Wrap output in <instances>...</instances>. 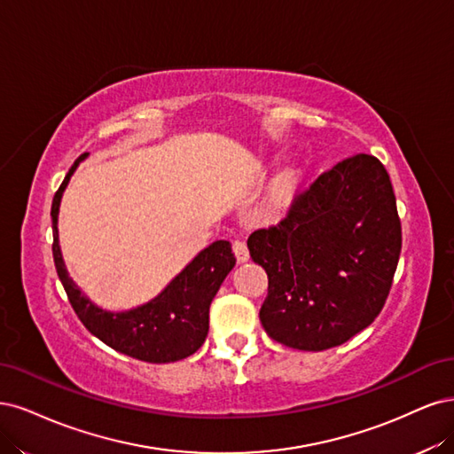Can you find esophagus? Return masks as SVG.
<instances>
[{"label":"esophagus","mask_w":454,"mask_h":454,"mask_svg":"<svg viewBox=\"0 0 454 454\" xmlns=\"http://www.w3.org/2000/svg\"><path fill=\"white\" fill-rule=\"evenodd\" d=\"M233 253H236L238 262H247L248 260V248L245 241H236L233 243Z\"/></svg>","instance_id":"esophagus-1"}]
</instances>
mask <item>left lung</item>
Returning a JSON list of instances; mask_svg holds the SVG:
<instances>
[{
  "label": "left lung",
  "instance_id": "8db88e82",
  "mask_svg": "<svg viewBox=\"0 0 454 454\" xmlns=\"http://www.w3.org/2000/svg\"><path fill=\"white\" fill-rule=\"evenodd\" d=\"M268 273L260 323L298 350L338 347L381 313L402 251L392 183L375 156L355 154L292 200L247 241Z\"/></svg>",
  "mask_w": 454,
  "mask_h": 454
}]
</instances>
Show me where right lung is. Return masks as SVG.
<instances>
[{
  "label": "right lung",
  "instance_id": "obj_1",
  "mask_svg": "<svg viewBox=\"0 0 454 454\" xmlns=\"http://www.w3.org/2000/svg\"><path fill=\"white\" fill-rule=\"evenodd\" d=\"M89 154L71 166L52 200V256L58 277L64 285L73 311L98 340L122 355L151 364L183 360L203 345L209 332V305L226 275L236 266L230 241H215L203 248L175 275V279L156 298L129 311H106L86 298L69 277L60 241H58V211L73 171Z\"/></svg>",
  "mask_w": 454,
  "mask_h": 454
}]
</instances>
